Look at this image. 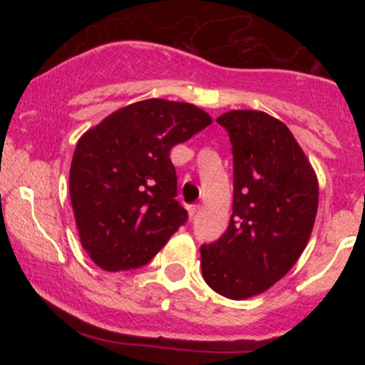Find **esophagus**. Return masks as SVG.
I'll use <instances>...</instances> for the list:
<instances>
[{"label":"esophagus","instance_id":"obj_1","mask_svg":"<svg viewBox=\"0 0 365 365\" xmlns=\"http://www.w3.org/2000/svg\"><path fill=\"white\" fill-rule=\"evenodd\" d=\"M200 210H201V205H190V206H189V215H190V219H194V217H196L197 213H200Z\"/></svg>","mask_w":365,"mask_h":365}]
</instances>
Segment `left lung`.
I'll list each match as a JSON object with an SVG mask.
<instances>
[{"instance_id":"obj_1","label":"left lung","mask_w":365,"mask_h":365,"mask_svg":"<svg viewBox=\"0 0 365 365\" xmlns=\"http://www.w3.org/2000/svg\"><path fill=\"white\" fill-rule=\"evenodd\" d=\"M233 152V213L226 233L201 245L206 284L231 300L259 295L304 252L318 212V178L289 128L263 111L217 118Z\"/></svg>"}]
</instances>
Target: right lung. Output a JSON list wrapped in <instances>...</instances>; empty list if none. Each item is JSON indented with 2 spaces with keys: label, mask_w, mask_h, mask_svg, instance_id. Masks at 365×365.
<instances>
[{
  "label": "right lung",
  "mask_w": 365,
  "mask_h": 365,
  "mask_svg": "<svg viewBox=\"0 0 365 365\" xmlns=\"http://www.w3.org/2000/svg\"><path fill=\"white\" fill-rule=\"evenodd\" d=\"M212 123L187 102L148 98L121 108L77 141L70 201L84 251L108 272L148 263L187 222L169 152Z\"/></svg>",
  "instance_id": "add662e5"
}]
</instances>
